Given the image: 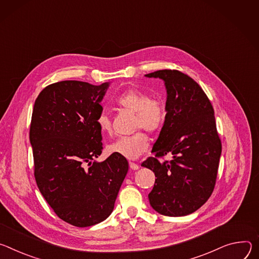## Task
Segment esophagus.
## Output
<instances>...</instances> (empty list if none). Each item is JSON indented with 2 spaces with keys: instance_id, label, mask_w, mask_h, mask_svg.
I'll return each instance as SVG.
<instances>
[{
  "instance_id": "obj_1",
  "label": "esophagus",
  "mask_w": 259,
  "mask_h": 259,
  "mask_svg": "<svg viewBox=\"0 0 259 259\" xmlns=\"http://www.w3.org/2000/svg\"><path fill=\"white\" fill-rule=\"evenodd\" d=\"M130 167L132 168V169H134V170H136V169H138L139 168V165L137 164V163H135V162H133V161H130Z\"/></svg>"
}]
</instances>
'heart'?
I'll return each mask as SVG.
<instances>
[{"mask_svg":"<svg viewBox=\"0 0 259 259\" xmlns=\"http://www.w3.org/2000/svg\"><path fill=\"white\" fill-rule=\"evenodd\" d=\"M115 103L135 112V130L142 128L149 133H156L162 128L165 122V104L158 97H149L147 93L143 91L127 89L116 97ZM97 124L101 133L105 135L112 134V122L107 113L102 112L99 115ZM149 144V137L144 132H138L113 142L108 146V151L128 159H135L148 150Z\"/></svg>","mask_w":259,"mask_h":259,"instance_id":"b5f03b06","label":"heart"}]
</instances>
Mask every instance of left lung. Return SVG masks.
Wrapping results in <instances>:
<instances>
[{
  "mask_svg": "<svg viewBox=\"0 0 259 259\" xmlns=\"http://www.w3.org/2000/svg\"><path fill=\"white\" fill-rule=\"evenodd\" d=\"M164 81L166 119L152 152L142 165L156 177L148 194L151 207L161 215L193 213L211 196L221 155L213 106L203 89L178 70H158L146 75ZM169 154L170 161L158 158Z\"/></svg>",
  "mask_w": 259,
  "mask_h": 259,
  "instance_id": "left-lung-1",
  "label": "left lung"
}]
</instances>
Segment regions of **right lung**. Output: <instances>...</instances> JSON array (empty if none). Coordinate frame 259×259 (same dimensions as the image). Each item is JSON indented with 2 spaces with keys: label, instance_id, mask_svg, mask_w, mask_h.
Instances as JSON below:
<instances>
[{
  "label": "right lung",
  "instance_id": "1",
  "mask_svg": "<svg viewBox=\"0 0 259 259\" xmlns=\"http://www.w3.org/2000/svg\"><path fill=\"white\" fill-rule=\"evenodd\" d=\"M108 83H52L36 99L30 127L34 175L54 213L77 227L98 224L112 213L128 170L125 157L103 151L97 118Z\"/></svg>",
  "mask_w": 259,
  "mask_h": 259
}]
</instances>
